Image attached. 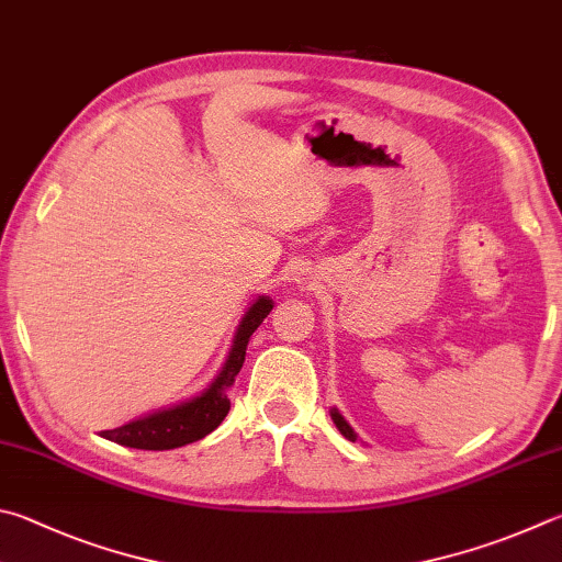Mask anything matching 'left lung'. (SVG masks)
I'll list each match as a JSON object with an SVG mask.
<instances>
[{
  "label": "left lung",
  "instance_id": "obj_1",
  "mask_svg": "<svg viewBox=\"0 0 562 562\" xmlns=\"http://www.w3.org/2000/svg\"><path fill=\"white\" fill-rule=\"evenodd\" d=\"M331 420H334V425H336V427H339V432L346 437V440H356V432L351 430L349 423H346L339 413L331 411Z\"/></svg>",
  "mask_w": 562,
  "mask_h": 562
}]
</instances>
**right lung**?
<instances>
[{
  "label": "right lung",
  "mask_w": 562,
  "mask_h": 562,
  "mask_svg": "<svg viewBox=\"0 0 562 562\" xmlns=\"http://www.w3.org/2000/svg\"><path fill=\"white\" fill-rule=\"evenodd\" d=\"M272 302L268 297H260L258 302L243 316L238 326L236 341L228 353V361L218 373V379L211 383L206 393H201L189 403H181L161 411L155 415L139 417L115 430H105V440H112L125 447H135V450H175L189 442H196L201 437L216 430L223 423V417L231 411L228 387L236 381L243 361H246V346L252 331L258 329L260 322L270 314Z\"/></svg>",
  "instance_id": "right-lung-1"
}]
</instances>
